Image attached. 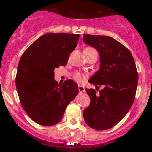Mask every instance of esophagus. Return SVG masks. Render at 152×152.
<instances>
[{
  "instance_id": "34e87169",
  "label": "esophagus",
  "mask_w": 152,
  "mask_h": 152,
  "mask_svg": "<svg viewBox=\"0 0 152 152\" xmlns=\"http://www.w3.org/2000/svg\"><path fill=\"white\" fill-rule=\"evenodd\" d=\"M78 89H79V91H80V93H82V92H84V91H85V88H84V86H79V87H78Z\"/></svg>"
}]
</instances>
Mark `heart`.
<instances>
[{
    "label": "heart",
    "instance_id": "heart-1",
    "mask_svg": "<svg viewBox=\"0 0 152 152\" xmlns=\"http://www.w3.org/2000/svg\"><path fill=\"white\" fill-rule=\"evenodd\" d=\"M86 49H92V48H86ZM85 77H86V75L84 74L80 73V72H75L73 75H72V78H73V80L78 83L82 82L83 79Z\"/></svg>",
    "mask_w": 152,
    "mask_h": 152
}]
</instances>
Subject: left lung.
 I'll use <instances>...</instances> for the list:
<instances>
[{
    "mask_svg": "<svg viewBox=\"0 0 152 152\" xmlns=\"http://www.w3.org/2000/svg\"><path fill=\"white\" fill-rule=\"evenodd\" d=\"M83 41L100 56V69L88 82L104 88L97 93L86 89L91 104L83 112L86 123L97 131L107 130L121 121L134 103L138 82L134 57L126 48L111 37L84 34Z\"/></svg>",
    "mask_w": 152,
    "mask_h": 152,
    "instance_id": "left-lung-1",
    "label": "left lung"
}]
</instances>
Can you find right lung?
Returning a JSON list of instances; mask_svg holds the SVG:
<instances>
[{
    "instance_id": "obj_1",
    "label": "right lung",
    "mask_w": 152,
    "mask_h": 152,
    "mask_svg": "<svg viewBox=\"0 0 152 152\" xmlns=\"http://www.w3.org/2000/svg\"><path fill=\"white\" fill-rule=\"evenodd\" d=\"M80 35L48 33L23 54L16 75V90L24 111L36 123L52 126L59 122L66 107L78 94L71 80H55L54 70L67 64Z\"/></svg>"
}]
</instances>
